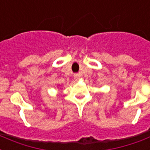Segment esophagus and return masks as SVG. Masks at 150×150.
<instances>
[{
    "label": "esophagus",
    "instance_id": "34e87169",
    "mask_svg": "<svg viewBox=\"0 0 150 150\" xmlns=\"http://www.w3.org/2000/svg\"><path fill=\"white\" fill-rule=\"evenodd\" d=\"M79 78H80V74H74V79L77 81V80H79Z\"/></svg>",
    "mask_w": 150,
    "mask_h": 150
}]
</instances>
